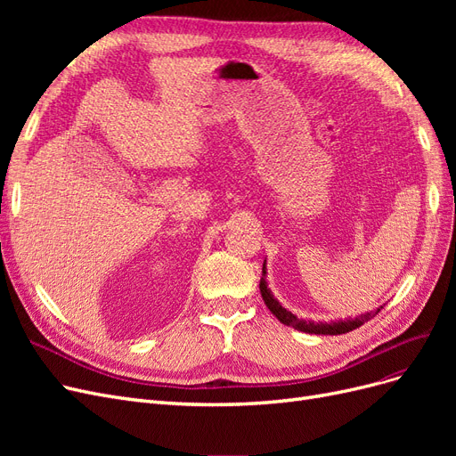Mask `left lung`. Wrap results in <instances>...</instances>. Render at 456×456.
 I'll use <instances>...</instances> for the list:
<instances>
[{
    "instance_id": "obj_1",
    "label": "left lung",
    "mask_w": 456,
    "mask_h": 456,
    "mask_svg": "<svg viewBox=\"0 0 456 456\" xmlns=\"http://www.w3.org/2000/svg\"><path fill=\"white\" fill-rule=\"evenodd\" d=\"M260 295H262V300H265V305L268 306V310L278 317V320L283 323V325H289L293 327L297 330H302V333H308V335H344V333H350V330L362 327L365 322H369L370 317H375L380 308H377L375 312H367V314H362L360 317H354V320H338V322H310V320H298V317L295 314L289 312L287 308H283L280 305L278 298H273L272 291L268 289V283H266V260L265 265H262V278H260Z\"/></svg>"
}]
</instances>
